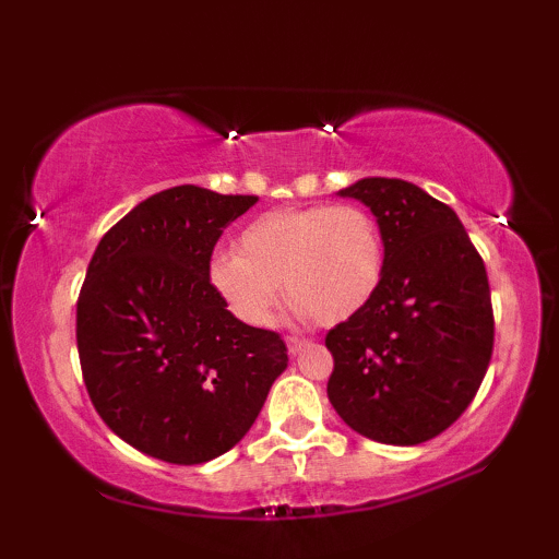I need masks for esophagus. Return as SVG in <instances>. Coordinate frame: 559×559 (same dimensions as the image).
Segmentation results:
<instances>
[{
  "label": "esophagus",
  "mask_w": 559,
  "mask_h": 559,
  "mask_svg": "<svg viewBox=\"0 0 559 559\" xmlns=\"http://www.w3.org/2000/svg\"><path fill=\"white\" fill-rule=\"evenodd\" d=\"M305 346H310L308 338H300V335H287V350H289V354H293V356L300 354V350H302Z\"/></svg>",
  "instance_id": "34e87169"
}]
</instances>
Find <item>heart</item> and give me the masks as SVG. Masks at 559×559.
Here are the masks:
<instances>
[{"label":"heart","mask_w":559,"mask_h":559,"mask_svg":"<svg viewBox=\"0 0 559 559\" xmlns=\"http://www.w3.org/2000/svg\"><path fill=\"white\" fill-rule=\"evenodd\" d=\"M384 277V239L358 205H287L239 234L236 251L211 257L209 280L251 328L270 325L285 282L300 316L333 325L373 300Z\"/></svg>","instance_id":"obj_1"}]
</instances>
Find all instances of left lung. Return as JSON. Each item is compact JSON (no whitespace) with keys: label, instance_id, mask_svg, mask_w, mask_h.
I'll return each mask as SVG.
<instances>
[{"label":"left lung","instance_id":"obj_1","mask_svg":"<svg viewBox=\"0 0 559 559\" xmlns=\"http://www.w3.org/2000/svg\"><path fill=\"white\" fill-rule=\"evenodd\" d=\"M338 195L377 216L384 277L364 310L325 335L328 400L364 438L419 445L463 415L491 361L484 259L455 211L415 182L364 178Z\"/></svg>","mask_w":559,"mask_h":559}]
</instances>
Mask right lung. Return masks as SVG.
Masks as SVG:
<instances>
[{"label": "right lung", "mask_w": 559, "mask_h": 559, "mask_svg": "<svg viewBox=\"0 0 559 559\" xmlns=\"http://www.w3.org/2000/svg\"><path fill=\"white\" fill-rule=\"evenodd\" d=\"M257 201L167 188L134 205L91 257L75 308L83 381L104 423L157 461L224 455L287 369L280 333L234 318L209 280L224 228Z\"/></svg>", "instance_id": "1"}]
</instances>
